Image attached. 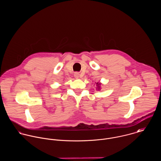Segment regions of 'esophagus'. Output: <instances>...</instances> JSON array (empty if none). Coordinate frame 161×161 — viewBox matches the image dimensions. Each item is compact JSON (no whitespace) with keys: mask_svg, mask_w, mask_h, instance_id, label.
<instances>
[{"mask_svg":"<svg viewBox=\"0 0 161 161\" xmlns=\"http://www.w3.org/2000/svg\"><path fill=\"white\" fill-rule=\"evenodd\" d=\"M74 77H75V78H76V79L79 78V74L78 72H75V73L74 74Z\"/></svg>","mask_w":161,"mask_h":161,"instance_id":"34e87169","label":"esophagus"}]
</instances>
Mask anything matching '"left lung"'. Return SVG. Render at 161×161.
<instances>
[{
    "label": "left lung",
    "instance_id": "left-lung-1",
    "mask_svg": "<svg viewBox=\"0 0 161 161\" xmlns=\"http://www.w3.org/2000/svg\"><path fill=\"white\" fill-rule=\"evenodd\" d=\"M95 84H96V89L97 90V91H100V89H101V85H102V83H100V82H95Z\"/></svg>",
    "mask_w": 161,
    "mask_h": 161
}]
</instances>
